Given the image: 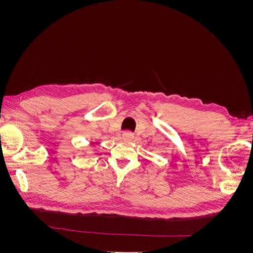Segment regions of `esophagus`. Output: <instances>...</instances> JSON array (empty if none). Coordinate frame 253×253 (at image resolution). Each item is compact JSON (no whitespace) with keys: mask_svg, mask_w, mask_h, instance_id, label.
Masks as SVG:
<instances>
[{"mask_svg":"<svg viewBox=\"0 0 253 253\" xmlns=\"http://www.w3.org/2000/svg\"><path fill=\"white\" fill-rule=\"evenodd\" d=\"M134 138V135H133V133H131V132H125L124 134H122V139H125V140H132Z\"/></svg>","mask_w":253,"mask_h":253,"instance_id":"34e87169","label":"esophagus"}]
</instances>
